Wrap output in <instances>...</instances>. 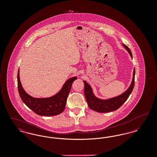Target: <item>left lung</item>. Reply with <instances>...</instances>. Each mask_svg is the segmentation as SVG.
Wrapping results in <instances>:
<instances>
[{"mask_svg":"<svg viewBox=\"0 0 157 157\" xmlns=\"http://www.w3.org/2000/svg\"><path fill=\"white\" fill-rule=\"evenodd\" d=\"M124 48L127 50V51L131 55L132 58V52L129 49V48L124 44H122ZM135 74V69H134L133 72V78L132 83L128 89L124 92L122 94L120 95L118 97L112 98L108 99H101L96 97L93 92L90 85L85 81L84 82V94L86 98V102L90 108L95 111L101 113L111 112L113 111L117 110L118 108L124 104V103L127 101L130 94H131L132 90L134 87Z\"/></svg>","mask_w":157,"mask_h":157,"instance_id":"1","label":"left lung"}]
</instances>
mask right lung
<instances>
[{"mask_svg": "<svg viewBox=\"0 0 157 157\" xmlns=\"http://www.w3.org/2000/svg\"><path fill=\"white\" fill-rule=\"evenodd\" d=\"M76 79V76L69 78L64 83L59 92L53 97L36 98L28 95L23 90L20 81L19 69L17 73L18 91L24 104L35 113L40 116H55L59 115L64 111L72 83Z\"/></svg>", "mask_w": 157, "mask_h": 157, "instance_id": "obj_1", "label": "right lung"}]
</instances>
